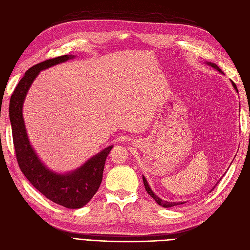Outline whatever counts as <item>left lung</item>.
<instances>
[{"mask_svg": "<svg viewBox=\"0 0 250 250\" xmlns=\"http://www.w3.org/2000/svg\"><path fill=\"white\" fill-rule=\"evenodd\" d=\"M208 65H210L211 67H214V69H216L218 72H220V73H222L223 74V72L221 71V69L220 67H219L217 64H215V63H211V62H207ZM231 83H232V86L234 87V89L237 90V93H239L238 92V88H237V85L234 84V83L231 81ZM143 181H144V186H145V188H146V191H147V193L151 196V197H152L158 204H160L161 207H163V208H171V207H175V206H179V204H184L185 202L184 201H181V202H169V201H166V200H163V199H161L160 197H158V196H156L154 193H153V191L151 190V188L149 187V185H148V183H147V180H146V178L143 176ZM218 184V183H217Z\"/></svg>", "mask_w": 250, "mask_h": 250, "instance_id": "obj_1", "label": "left lung"}]
</instances>
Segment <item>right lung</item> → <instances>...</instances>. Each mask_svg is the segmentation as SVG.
Returning <instances> with one entry per match:
<instances>
[{
	"instance_id": "add662e5",
	"label": "right lung",
	"mask_w": 250,
	"mask_h": 250,
	"mask_svg": "<svg viewBox=\"0 0 250 250\" xmlns=\"http://www.w3.org/2000/svg\"><path fill=\"white\" fill-rule=\"evenodd\" d=\"M74 57V55H62L30 67L14 89L9 104L13 145L21 171L36 190L51 201L67 208H80L93 198L101 185L105 161L113 146L103 149L72 172L65 174L53 172L42 163L29 142L22 118V104L30 86L41 71Z\"/></svg>"
}]
</instances>
